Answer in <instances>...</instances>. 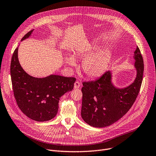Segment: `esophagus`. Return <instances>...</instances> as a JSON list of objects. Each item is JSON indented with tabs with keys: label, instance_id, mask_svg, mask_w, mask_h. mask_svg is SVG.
Wrapping results in <instances>:
<instances>
[{
	"label": "esophagus",
	"instance_id": "obj_1",
	"mask_svg": "<svg viewBox=\"0 0 156 156\" xmlns=\"http://www.w3.org/2000/svg\"><path fill=\"white\" fill-rule=\"evenodd\" d=\"M80 86H81V83L79 81H75V83H74V88L75 89L79 88L80 87Z\"/></svg>",
	"mask_w": 156,
	"mask_h": 156
}]
</instances>
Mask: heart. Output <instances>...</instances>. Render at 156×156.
<instances>
[{"label":"heart","instance_id":"b5f03b06","mask_svg":"<svg viewBox=\"0 0 156 156\" xmlns=\"http://www.w3.org/2000/svg\"><path fill=\"white\" fill-rule=\"evenodd\" d=\"M94 50V48L89 47L78 50L73 55V58L76 60L87 58L82 63V69L87 76L91 78L100 76L105 73L112 56L111 51L108 48L98 50L92 54ZM66 63L71 66L75 65L73 58L71 57L66 58Z\"/></svg>","mask_w":156,"mask_h":156}]
</instances>
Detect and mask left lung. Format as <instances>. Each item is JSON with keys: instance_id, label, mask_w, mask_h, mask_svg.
<instances>
[{"instance_id": "1", "label": "left lung", "mask_w": 156, "mask_h": 156, "mask_svg": "<svg viewBox=\"0 0 156 156\" xmlns=\"http://www.w3.org/2000/svg\"><path fill=\"white\" fill-rule=\"evenodd\" d=\"M134 58L137 75L129 87L116 88L109 71L95 81L83 83L81 115L85 122L95 127H107L121 119L132 107L139 93L144 72L143 56L138 47Z\"/></svg>"}]
</instances>
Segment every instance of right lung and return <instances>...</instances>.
<instances>
[{
    "label": "right lung",
    "instance_id": "1",
    "mask_svg": "<svg viewBox=\"0 0 156 156\" xmlns=\"http://www.w3.org/2000/svg\"><path fill=\"white\" fill-rule=\"evenodd\" d=\"M28 32L22 41L29 38ZM10 75L14 97L24 115L38 122L53 119L57 114L60 98L73 89L76 78L51 75L35 78L23 69L18 59V47L14 50L10 63Z\"/></svg>",
    "mask_w": 156,
    "mask_h": 156
}]
</instances>
